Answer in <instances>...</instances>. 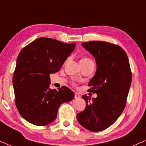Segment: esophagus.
<instances>
[{
    "label": "esophagus",
    "mask_w": 146,
    "mask_h": 146,
    "mask_svg": "<svg viewBox=\"0 0 146 146\" xmlns=\"http://www.w3.org/2000/svg\"><path fill=\"white\" fill-rule=\"evenodd\" d=\"M80 98V95L78 94L77 93H75V95H74V98L75 99H78Z\"/></svg>",
    "instance_id": "1"
}]
</instances>
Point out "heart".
<instances>
[{"instance_id": "heart-1", "label": "heart", "mask_w": 146, "mask_h": 146, "mask_svg": "<svg viewBox=\"0 0 146 146\" xmlns=\"http://www.w3.org/2000/svg\"><path fill=\"white\" fill-rule=\"evenodd\" d=\"M82 60H88V61H92V60L91 59H90V58H83V59H82Z\"/></svg>"}]
</instances>
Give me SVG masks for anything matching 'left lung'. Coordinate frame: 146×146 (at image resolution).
Returning <instances> with one entry per match:
<instances>
[{
  "instance_id": "1",
  "label": "left lung",
  "mask_w": 146,
  "mask_h": 146,
  "mask_svg": "<svg viewBox=\"0 0 146 146\" xmlns=\"http://www.w3.org/2000/svg\"><path fill=\"white\" fill-rule=\"evenodd\" d=\"M95 58L96 74L88 84V92L96 94V98L82 96L86 107L77 113L82 126L92 131L107 129L124 110L131 82L128 58L122 48L103 41L82 43Z\"/></svg>"
}]
</instances>
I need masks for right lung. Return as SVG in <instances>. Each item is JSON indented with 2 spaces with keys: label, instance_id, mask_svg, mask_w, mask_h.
Returning a JSON list of instances; mask_svg holds the SVG:
<instances>
[{
  "label": "right lung",
  "instance_id": "1",
  "mask_svg": "<svg viewBox=\"0 0 146 146\" xmlns=\"http://www.w3.org/2000/svg\"><path fill=\"white\" fill-rule=\"evenodd\" d=\"M75 46V43L42 37L20 52L13 79L15 104L29 122L39 126L49 124L56 118L60 106L74 98L66 86L52 90L49 85L50 75L60 70Z\"/></svg>",
  "mask_w": 146,
  "mask_h": 146
}]
</instances>
